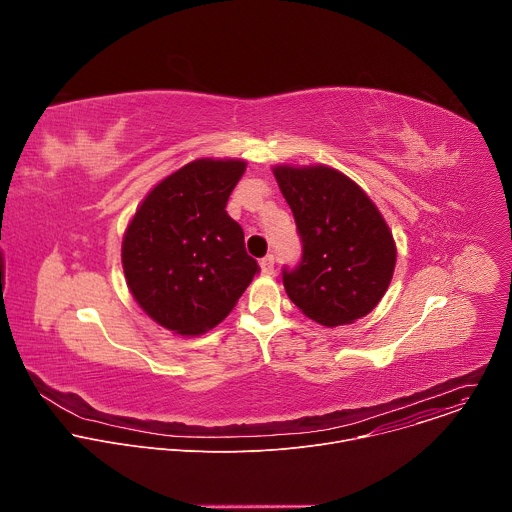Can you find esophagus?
Masks as SVG:
<instances>
[{
  "label": "esophagus",
  "instance_id": "obj_1",
  "mask_svg": "<svg viewBox=\"0 0 512 512\" xmlns=\"http://www.w3.org/2000/svg\"><path fill=\"white\" fill-rule=\"evenodd\" d=\"M259 265H261V271H263L265 275H271V273H273V267H275L273 255H265V257L259 261Z\"/></svg>",
  "mask_w": 512,
  "mask_h": 512
}]
</instances>
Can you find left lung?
<instances>
[{"instance_id": "8db88e82", "label": "left lung", "mask_w": 512, "mask_h": 512, "mask_svg": "<svg viewBox=\"0 0 512 512\" xmlns=\"http://www.w3.org/2000/svg\"><path fill=\"white\" fill-rule=\"evenodd\" d=\"M294 212L304 255L283 271L289 300L310 320L334 328L367 316L393 279L397 245L377 204L336 168L273 166Z\"/></svg>"}]
</instances>
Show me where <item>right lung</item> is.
<instances>
[{
    "mask_svg": "<svg viewBox=\"0 0 512 512\" xmlns=\"http://www.w3.org/2000/svg\"><path fill=\"white\" fill-rule=\"evenodd\" d=\"M245 170L235 158L188 162L145 194L125 229L121 265L131 296L174 334L212 330L259 273L225 210Z\"/></svg>",
    "mask_w": 512,
    "mask_h": 512,
    "instance_id": "right-lung-1",
    "label": "right lung"
}]
</instances>
